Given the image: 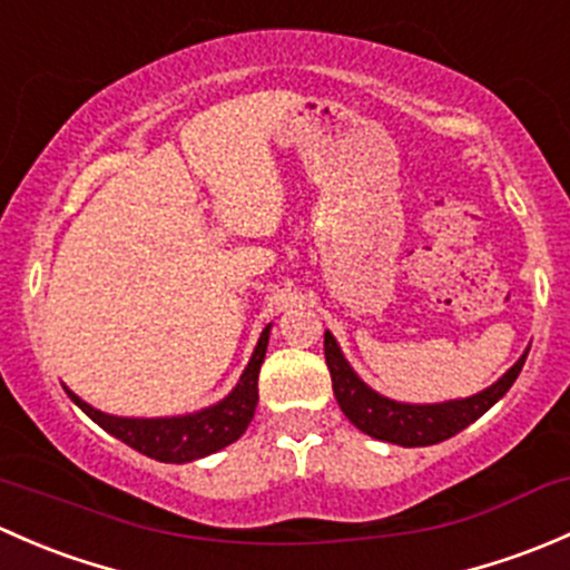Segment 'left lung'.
Listing matches in <instances>:
<instances>
[{
  "mask_svg": "<svg viewBox=\"0 0 570 570\" xmlns=\"http://www.w3.org/2000/svg\"><path fill=\"white\" fill-rule=\"evenodd\" d=\"M530 353V350H527ZM527 353L499 377L493 386L485 392L465 396V400L435 402V405H407V402H394L389 396L372 392L364 381L353 372L347 358L338 350L336 338L325 331V361L331 370L333 394H336L338 407L344 416L361 430V433L372 435L377 441H389V444L400 446H430L439 441L452 439L455 433L469 428L471 422L482 416L488 407L497 405L510 386L519 377L521 366H524Z\"/></svg>",
  "mask_w": 570,
  "mask_h": 570,
  "instance_id": "8db88e82",
  "label": "left lung"
}]
</instances>
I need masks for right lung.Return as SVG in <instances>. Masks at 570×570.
Here are the masks:
<instances>
[{
  "label": "right lung",
  "mask_w": 570,
  "mask_h": 570,
  "mask_svg": "<svg viewBox=\"0 0 570 570\" xmlns=\"http://www.w3.org/2000/svg\"><path fill=\"white\" fill-rule=\"evenodd\" d=\"M269 325L258 336L256 350H253L248 366L243 377L234 386V392L223 396L217 405L204 407V411L187 413V416H168V419H124L109 416V413L96 411L94 405L79 400L77 394L68 392L73 402L94 419L99 428H105L109 435L124 441L131 450L154 458L163 463H189L198 458L212 455L223 446L234 444L239 435L248 430L253 413L258 402V370H262L264 353H267Z\"/></svg>",
  "instance_id": "1"
}]
</instances>
